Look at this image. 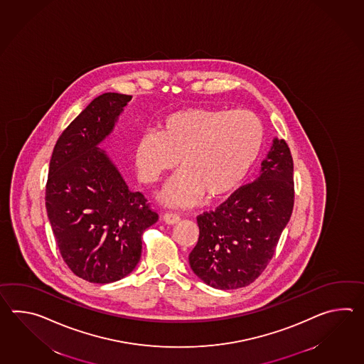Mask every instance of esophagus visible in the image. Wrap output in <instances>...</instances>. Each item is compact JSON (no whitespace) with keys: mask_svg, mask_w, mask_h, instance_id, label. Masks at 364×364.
<instances>
[{"mask_svg":"<svg viewBox=\"0 0 364 364\" xmlns=\"http://www.w3.org/2000/svg\"><path fill=\"white\" fill-rule=\"evenodd\" d=\"M163 219H164V222L168 223V225H175V223H178V220H180V215L176 214V213H166V214L163 215Z\"/></svg>","mask_w":364,"mask_h":364,"instance_id":"34e87169","label":"esophagus"}]
</instances>
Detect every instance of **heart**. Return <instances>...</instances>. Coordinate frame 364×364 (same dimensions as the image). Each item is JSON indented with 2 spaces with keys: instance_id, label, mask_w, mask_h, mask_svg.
Here are the masks:
<instances>
[{
  "instance_id": "heart-1",
  "label": "heart",
  "mask_w": 364,
  "mask_h": 364,
  "mask_svg": "<svg viewBox=\"0 0 364 364\" xmlns=\"http://www.w3.org/2000/svg\"><path fill=\"white\" fill-rule=\"evenodd\" d=\"M264 144V128L255 113L226 108H186L171 113L159 132L138 139V176L153 184L180 164L181 172L163 197L192 205L202 193L217 200L234 192L248 175Z\"/></svg>"
}]
</instances>
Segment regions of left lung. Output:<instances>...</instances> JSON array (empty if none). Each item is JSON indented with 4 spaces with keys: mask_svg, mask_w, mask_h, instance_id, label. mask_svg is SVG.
Returning a JSON list of instances; mask_svg holds the SVG:
<instances>
[{
    "mask_svg": "<svg viewBox=\"0 0 364 364\" xmlns=\"http://www.w3.org/2000/svg\"><path fill=\"white\" fill-rule=\"evenodd\" d=\"M295 200L294 162L284 139L275 138L261 176L236 189L215 210L197 217L198 242L189 264L214 289L245 287L274 255Z\"/></svg>",
    "mask_w": 364,
    "mask_h": 364,
    "instance_id": "1",
    "label": "left lung"
}]
</instances>
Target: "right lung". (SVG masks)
I'll return each instance as SVG.
<instances>
[{
    "instance_id": "right-lung-1",
    "label": "right lung",
    "mask_w": 364,
    "mask_h": 364,
    "mask_svg": "<svg viewBox=\"0 0 364 364\" xmlns=\"http://www.w3.org/2000/svg\"><path fill=\"white\" fill-rule=\"evenodd\" d=\"M130 99L117 92L95 97L60 134L49 162L46 208L57 247L74 274L89 282L129 274L142 235L159 218L97 147Z\"/></svg>"
}]
</instances>
